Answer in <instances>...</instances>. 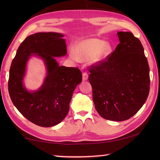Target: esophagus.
<instances>
[{
	"instance_id": "obj_1",
	"label": "esophagus",
	"mask_w": 160,
	"mask_h": 160,
	"mask_svg": "<svg viewBox=\"0 0 160 160\" xmlns=\"http://www.w3.org/2000/svg\"><path fill=\"white\" fill-rule=\"evenodd\" d=\"M88 79V74L87 73H82V80L85 81Z\"/></svg>"
}]
</instances>
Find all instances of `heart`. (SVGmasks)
Returning a JSON list of instances; mask_svg holds the SVG:
<instances>
[{
    "mask_svg": "<svg viewBox=\"0 0 160 160\" xmlns=\"http://www.w3.org/2000/svg\"><path fill=\"white\" fill-rule=\"evenodd\" d=\"M113 51L109 42L98 38H87L75 43L70 57L74 60H89L93 64H99L107 59Z\"/></svg>",
    "mask_w": 160,
    "mask_h": 160,
    "instance_id": "heart-1",
    "label": "heart"
}]
</instances>
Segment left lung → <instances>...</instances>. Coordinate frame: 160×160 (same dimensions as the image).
<instances>
[{
    "instance_id": "8db88e82",
    "label": "left lung",
    "mask_w": 160,
    "mask_h": 160,
    "mask_svg": "<svg viewBox=\"0 0 160 160\" xmlns=\"http://www.w3.org/2000/svg\"><path fill=\"white\" fill-rule=\"evenodd\" d=\"M120 43L106 60L89 67L95 107L101 117L127 120L140 109L150 90L147 58L131 32L117 33Z\"/></svg>"
}]
</instances>
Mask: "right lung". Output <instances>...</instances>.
I'll use <instances>...</instances> for the list:
<instances>
[{
  "instance_id": "add662e5",
  "label": "right lung",
  "mask_w": 160,
  "mask_h": 160,
  "mask_svg": "<svg viewBox=\"0 0 160 160\" xmlns=\"http://www.w3.org/2000/svg\"><path fill=\"white\" fill-rule=\"evenodd\" d=\"M62 37L54 32L36 33L27 37L10 67L8 91L12 102L24 117L40 127H53L65 118L73 91L82 80L78 68L59 66L54 58L67 54ZM32 55L42 58L48 72L42 87L30 92L22 82L26 63Z\"/></svg>"
}]
</instances>
